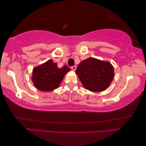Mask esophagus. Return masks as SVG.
<instances>
[{
  "label": "esophagus",
  "mask_w": 146,
  "mask_h": 146,
  "mask_svg": "<svg viewBox=\"0 0 146 146\" xmlns=\"http://www.w3.org/2000/svg\"><path fill=\"white\" fill-rule=\"evenodd\" d=\"M71 69H72V70H74V71L76 70V65H74V66H72V67H71Z\"/></svg>",
  "instance_id": "1"
}]
</instances>
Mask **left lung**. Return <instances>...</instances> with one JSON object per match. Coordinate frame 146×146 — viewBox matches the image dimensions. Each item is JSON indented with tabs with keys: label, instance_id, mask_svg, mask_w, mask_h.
I'll return each instance as SVG.
<instances>
[{
	"label": "left lung",
	"instance_id": "8db88e82",
	"mask_svg": "<svg viewBox=\"0 0 146 146\" xmlns=\"http://www.w3.org/2000/svg\"><path fill=\"white\" fill-rule=\"evenodd\" d=\"M76 73L85 89L94 92L106 90L114 78L113 66L109 62L93 57L81 62Z\"/></svg>",
	"mask_w": 146,
	"mask_h": 146
}]
</instances>
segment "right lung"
<instances>
[{
	"instance_id": "obj_1",
	"label": "right lung",
	"mask_w": 146,
	"mask_h": 146,
	"mask_svg": "<svg viewBox=\"0 0 146 146\" xmlns=\"http://www.w3.org/2000/svg\"><path fill=\"white\" fill-rule=\"evenodd\" d=\"M70 70L67 65L58 68L57 63L49 59L33 68L32 82L35 87L41 91H52L59 87L64 75Z\"/></svg>"
}]
</instances>
